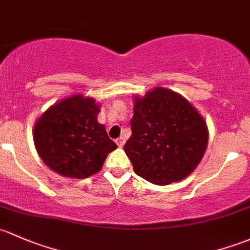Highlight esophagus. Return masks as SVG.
<instances>
[{
  "mask_svg": "<svg viewBox=\"0 0 250 250\" xmlns=\"http://www.w3.org/2000/svg\"><path fill=\"white\" fill-rule=\"evenodd\" d=\"M125 139L123 138V136H120V138L116 140V144L118 147H122L123 145H125Z\"/></svg>",
  "mask_w": 250,
  "mask_h": 250,
  "instance_id": "34e87169",
  "label": "esophagus"
}]
</instances>
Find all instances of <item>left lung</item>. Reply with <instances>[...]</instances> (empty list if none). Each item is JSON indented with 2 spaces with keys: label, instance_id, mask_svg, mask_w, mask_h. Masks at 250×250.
Here are the masks:
<instances>
[{
  "label": "left lung",
  "instance_id": "1",
  "mask_svg": "<svg viewBox=\"0 0 250 250\" xmlns=\"http://www.w3.org/2000/svg\"><path fill=\"white\" fill-rule=\"evenodd\" d=\"M130 127L125 152L134 172L153 185L167 186L190 175L208 144L206 122L198 110L164 87L134 97Z\"/></svg>",
  "mask_w": 250,
  "mask_h": 250
}]
</instances>
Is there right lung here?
I'll return each instance as SVG.
<instances>
[{"instance_id":"1","label":"right lung","mask_w":250,"mask_h":250,"mask_svg":"<svg viewBox=\"0 0 250 250\" xmlns=\"http://www.w3.org/2000/svg\"><path fill=\"white\" fill-rule=\"evenodd\" d=\"M99 110L93 98L75 94L42 115L33 128V141L46 167L72 178H86L102 169L117 146L97 121Z\"/></svg>"}]
</instances>
